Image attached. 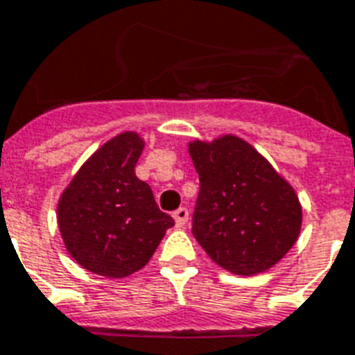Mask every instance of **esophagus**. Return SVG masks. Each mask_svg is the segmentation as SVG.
Masks as SVG:
<instances>
[{
	"mask_svg": "<svg viewBox=\"0 0 355 355\" xmlns=\"http://www.w3.org/2000/svg\"><path fill=\"white\" fill-rule=\"evenodd\" d=\"M173 218H175V221H177V227H184L189 218L188 208L180 207L178 210H175V212H173Z\"/></svg>",
	"mask_w": 355,
	"mask_h": 355,
	"instance_id": "1",
	"label": "esophagus"
}]
</instances>
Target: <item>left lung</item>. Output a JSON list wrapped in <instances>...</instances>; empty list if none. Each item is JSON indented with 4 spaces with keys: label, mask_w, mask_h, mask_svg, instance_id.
Instances as JSON below:
<instances>
[{
    "label": "left lung",
    "mask_w": 355,
    "mask_h": 355,
    "mask_svg": "<svg viewBox=\"0 0 355 355\" xmlns=\"http://www.w3.org/2000/svg\"><path fill=\"white\" fill-rule=\"evenodd\" d=\"M189 156L201 186L191 232L208 257L236 275L259 274L281 261L302 227L294 189L234 135L189 143Z\"/></svg>",
    "instance_id": "8db88e82"
}]
</instances>
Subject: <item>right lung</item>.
<instances>
[{
  "mask_svg": "<svg viewBox=\"0 0 355 355\" xmlns=\"http://www.w3.org/2000/svg\"><path fill=\"white\" fill-rule=\"evenodd\" d=\"M143 141L134 132L113 137L85 162L58 207L59 231L78 264L105 277H126L154 255L175 220L153 189L135 177Z\"/></svg>",
  "mask_w": 355,
  "mask_h": 355,
  "instance_id": "obj_1",
  "label": "right lung"
}]
</instances>
